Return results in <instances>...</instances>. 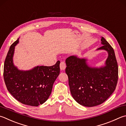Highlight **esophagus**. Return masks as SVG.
<instances>
[{"mask_svg":"<svg viewBox=\"0 0 126 126\" xmlns=\"http://www.w3.org/2000/svg\"><path fill=\"white\" fill-rule=\"evenodd\" d=\"M66 67V63H65V62H63V61H62V62H61L60 64V69L61 70H65V68Z\"/></svg>","mask_w":126,"mask_h":126,"instance_id":"34e87169","label":"esophagus"}]
</instances>
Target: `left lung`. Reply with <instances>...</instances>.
<instances>
[{
  "label": "left lung",
  "mask_w": 126,
  "mask_h": 126,
  "mask_svg": "<svg viewBox=\"0 0 126 126\" xmlns=\"http://www.w3.org/2000/svg\"><path fill=\"white\" fill-rule=\"evenodd\" d=\"M103 46L96 50H104L108 56L105 65L92 67L87 59L71 56L66 59L65 72L73 98L80 105L93 107L103 103L115 90L118 80V65L115 51L104 37Z\"/></svg>",
  "instance_id": "obj_1"
}]
</instances>
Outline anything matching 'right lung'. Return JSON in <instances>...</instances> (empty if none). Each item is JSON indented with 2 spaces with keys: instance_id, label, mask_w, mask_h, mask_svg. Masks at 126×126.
Here are the masks:
<instances>
[{
  "instance_id": "right-lung-1",
  "label": "right lung",
  "mask_w": 126,
  "mask_h": 126,
  "mask_svg": "<svg viewBox=\"0 0 126 126\" xmlns=\"http://www.w3.org/2000/svg\"><path fill=\"white\" fill-rule=\"evenodd\" d=\"M19 38L11 45L4 66V79L8 91L20 103L38 106L50 95L54 82L60 73V61L52 66H37L30 70H20L14 65L13 56Z\"/></svg>"
}]
</instances>
